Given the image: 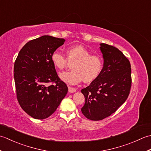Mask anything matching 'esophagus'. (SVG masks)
<instances>
[{"label":"esophagus","mask_w":151,"mask_h":151,"mask_svg":"<svg viewBox=\"0 0 151 151\" xmlns=\"http://www.w3.org/2000/svg\"><path fill=\"white\" fill-rule=\"evenodd\" d=\"M68 91L70 93H75V92H76V89L75 88H73L72 87H70V86H68Z\"/></svg>","instance_id":"1"}]
</instances>
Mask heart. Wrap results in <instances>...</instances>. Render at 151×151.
<instances>
[{
	"label": "heart",
	"instance_id": "1",
	"mask_svg": "<svg viewBox=\"0 0 151 151\" xmlns=\"http://www.w3.org/2000/svg\"><path fill=\"white\" fill-rule=\"evenodd\" d=\"M67 58L62 52L55 51L51 55V60L58 69L63 70L67 64V59L72 70L59 73V78L70 84L78 83L83 79L85 83L94 81L103 69V58L99 55H92L90 51L81 45H72L66 50Z\"/></svg>",
	"mask_w": 151,
	"mask_h": 151
}]
</instances>
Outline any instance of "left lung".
Instances as JSON below:
<instances>
[{
    "label": "left lung",
    "instance_id": "8db88e82",
    "mask_svg": "<svg viewBox=\"0 0 151 151\" xmlns=\"http://www.w3.org/2000/svg\"><path fill=\"white\" fill-rule=\"evenodd\" d=\"M104 66L100 76L81 90L85 103L82 113L92 121H100L115 113L130 94V61L117 48L100 44Z\"/></svg>",
    "mask_w": 151,
    "mask_h": 151
}]
</instances>
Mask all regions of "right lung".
<instances>
[{
    "label": "right lung",
    "mask_w": 151,
    "mask_h": 151,
    "mask_svg": "<svg viewBox=\"0 0 151 151\" xmlns=\"http://www.w3.org/2000/svg\"><path fill=\"white\" fill-rule=\"evenodd\" d=\"M65 40L42 36L27 42L14 63L17 98L27 114L45 119L56 111L68 93L65 83L58 78L51 55ZM54 82L55 85L47 84Z\"/></svg>",
    "instance_id": "add662e5"
}]
</instances>
